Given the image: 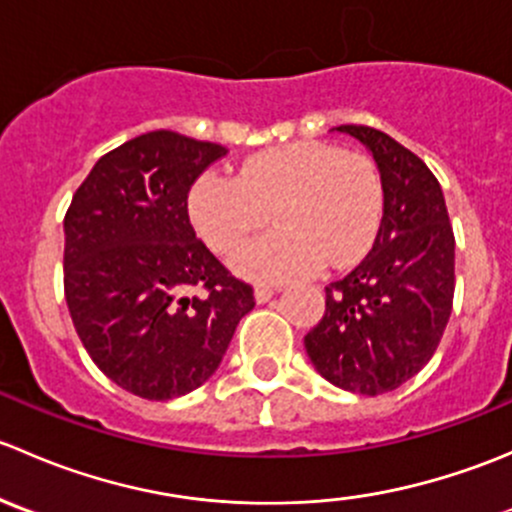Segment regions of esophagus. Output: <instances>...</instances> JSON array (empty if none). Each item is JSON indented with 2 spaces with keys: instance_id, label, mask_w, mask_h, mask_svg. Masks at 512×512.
I'll list each match as a JSON object with an SVG mask.
<instances>
[{
  "instance_id": "34e87169",
  "label": "esophagus",
  "mask_w": 512,
  "mask_h": 512,
  "mask_svg": "<svg viewBox=\"0 0 512 512\" xmlns=\"http://www.w3.org/2000/svg\"><path fill=\"white\" fill-rule=\"evenodd\" d=\"M272 294H275V287H265V285H257V287H255V299H257V304L270 302Z\"/></svg>"
}]
</instances>
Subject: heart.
Returning a JSON list of instances; mask_svg holds the SVG:
<instances>
[{
	"mask_svg": "<svg viewBox=\"0 0 512 512\" xmlns=\"http://www.w3.org/2000/svg\"><path fill=\"white\" fill-rule=\"evenodd\" d=\"M190 220L218 255L237 250L265 227L277 230L232 257L257 282L339 270L369 252L384 213V180L366 153L297 141L247 158L235 178L200 175L190 190Z\"/></svg>",
	"mask_w": 512,
	"mask_h": 512,
	"instance_id": "obj_1",
	"label": "heart"
}]
</instances>
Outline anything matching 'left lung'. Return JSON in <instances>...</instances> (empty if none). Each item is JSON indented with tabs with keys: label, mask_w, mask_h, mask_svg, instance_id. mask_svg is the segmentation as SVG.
Returning a JSON list of instances; mask_svg holds the SVG:
<instances>
[{
	"label": "left lung",
	"mask_w": 512,
	"mask_h": 512,
	"mask_svg": "<svg viewBox=\"0 0 512 512\" xmlns=\"http://www.w3.org/2000/svg\"><path fill=\"white\" fill-rule=\"evenodd\" d=\"M374 156L384 218L369 255L327 289L304 349L329 384L364 396L399 389L428 364L453 309L456 237L436 175L369 126H339Z\"/></svg>",
	"instance_id": "obj_1"
}]
</instances>
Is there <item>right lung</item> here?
Masks as SVG:
<instances>
[{
    "mask_svg": "<svg viewBox=\"0 0 512 512\" xmlns=\"http://www.w3.org/2000/svg\"><path fill=\"white\" fill-rule=\"evenodd\" d=\"M218 143L151 131L98 158L64 218V294L113 384L168 401L213 376L252 287L195 237L188 193Z\"/></svg>",
    "mask_w": 512,
    "mask_h": 512,
    "instance_id": "1",
    "label": "right lung"
}]
</instances>
